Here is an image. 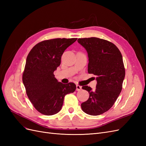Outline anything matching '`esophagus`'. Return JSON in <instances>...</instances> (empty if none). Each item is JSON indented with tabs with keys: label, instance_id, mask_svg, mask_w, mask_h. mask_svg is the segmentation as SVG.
I'll return each instance as SVG.
<instances>
[{
	"label": "esophagus",
	"instance_id": "obj_1",
	"mask_svg": "<svg viewBox=\"0 0 146 146\" xmlns=\"http://www.w3.org/2000/svg\"><path fill=\"white\" fill-rule=\"evenodd\" d=\"M82 90V86L78 85H76V90L77 91H80Z\"/></svg>",
	"mask_w": 146,
	"mask_h": 146
}]
</instances>
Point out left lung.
<instances>
[{
    "label": "left lung",
    "instance_id": "8db88e82",
    "mask_svg": "<svg viewBox=\"0 0 146 146\" xmlns=\"http://www.w3.org/2000/svg\"><path fill=\"white\" fill-rule=\"evenodd\" d=\"M77 41L88 53V72L96 76L97 80L95 90L82 86L90 97L81 107L90 115H100L112 107L121 92L125 74L122 56L114 44L103 39L79 38Z\"/></svg>",
    "mask_w": 146,
    "mask_h": 146
}]
</instances>
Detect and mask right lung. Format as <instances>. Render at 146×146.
<instances>
[{
    "label": "right lung",
    "mask_w": 146,
    "mask_h": 146,
    "mask_svg": "<svg viewBox=\"0 0 146 146\" xmlns=\"http://www.w3.org/2000/svg\"><path fill=\"white\" fill-rule=\"evenodd\" d=\"M77 38H56L35 45L26 59L23 82L26 93L37 111L50 116L58 113L65 95L74 92V83L63 84L54 72L60 65L63 52Z\"/></svg>",
    "instance_id": "right-lung-1"
}]
</instances>
